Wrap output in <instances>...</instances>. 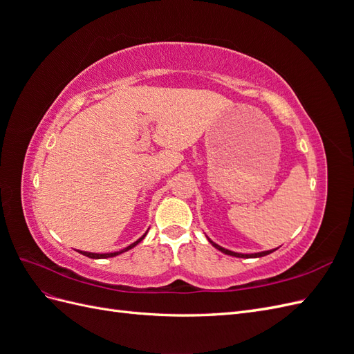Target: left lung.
Listing matches in <instances>:
<instances>
[{
	"label": "left lung",
	"mask_w": 354,
	"mask_h": 354,
	"mask_svg": "<svg viewBox=\"0 0 354 354\" xmlns=\"http://www.w3.org/2000/svg\"><path fill=\"white\" fill-rule=\"evenodd\" d=\"M214 246H216V248L218 250V251H221V252H224V254H227V255H232V257H238V259H257V257H264V255H269V254H272L273 251H276V250H270V251H263V252H255V254H241V252H233V251H229V250H226V248H223V246H220V245H217V243H214L211 239H208Z\"/></svg>",
	"instance_id": "left-lung-1"
}]
</instances>
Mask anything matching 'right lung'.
Listing matches in <instances>:
<instances>
[{
    "label": "right lung",
    "mask_w": 354,
    "mask_h": 354,
    "mask_svg": "<svg viewBox=\"0 0 354 354\" xmlns=\"http://www.w3.org/2000/svg\"><path fill=\"white\" fill-rule=\"evenodd\" d=\"M145 236H146V233L143 234V236L140 238V239H137L134 243H131L130 246H127V248H124V250H121V251H116V252H108V254H95V252H87V251H78L80 254H82V255H85V257H88V259H109V257H116V255H120V254H122V252H125V251H128V250H131V248H134V246L138 243V242H142L143 239H145Z\"/></svg>",
    "instance_id": "right-lung-1"
}]
</instances>
